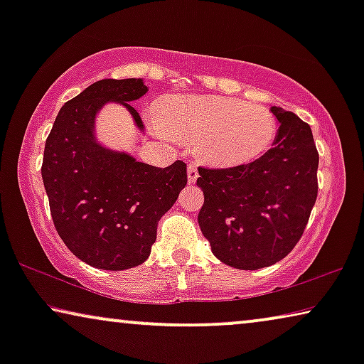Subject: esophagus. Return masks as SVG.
I'll use <instances>...</instances> for the list:
<instances>
[{
  "label": "esophagus",
  "instance_id": "34e87169",
  "mask_svg": "<svg viewBox=\"0 0 364 364\" xmlns=\"http://www.w3.org/2000/svg\"><path fill=\"white\" fill-rule=\"evenodd\" d=\"M187 177H188V182H191V183H193V182L197 181V177H198V168H197V164H196V162L188 164V167H187Z\"/></svg>",
  "mask_w": 364,
  "mask_h": 364
}]
</instances>
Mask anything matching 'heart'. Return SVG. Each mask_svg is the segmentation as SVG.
Returning <instances> with one entry per match:
<instances>
[{"mask_svg": "<svg viewBox=\"0 0 364 364\" xmlns=\"http://www.w3.org/2000/svg\"><path fill=\"white\" fill-rule=\"evenodd\" d=\"M156 122L168 136L196 142L198 156L215 166L250 161L275 136V119L265 107L228 97L166 99L159 104Z\"/></svg>", "mask_w": 364, "mask_h": 364, "instance_id": "b5f03b06", "label": "heart"}]
</instances>
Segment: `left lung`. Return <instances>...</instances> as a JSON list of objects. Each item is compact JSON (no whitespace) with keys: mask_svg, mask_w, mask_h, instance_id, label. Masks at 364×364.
I'll return each instance as SVG.
<instances>
[{"mask_svg":"<svg viewBox=\"0 0 364 364\" xmlns=\"http://www.w3.org/2000/svg\"><path fill=\"white\" fill-rule=\"evenodd\" d=\"M280 122L272 149L227 168L198 167V225L218 260L238 270L280 262L300 240L318 196V151L296 114L272 107Z\"/></svg>","mask_w":364,"mask_h":364,"instance_id":"obj_1","label":"left lung"}]
</instances>
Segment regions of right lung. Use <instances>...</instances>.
<instances>
[{
	"label": "right lung",
	"mask_w": 364,
	"mask_h": 364,
	"mask_svg": "<svg viewBox=\"0 0 364 364\" xmlns=\"http://www.w3.org/2000/svg\"><path fill=\"white\" fill-rule=\"evenodd\" d=\"M146 92L134 77L91 84L61 107L44 146L41 176L54 227L79 260L101 270L147 260L159 220L187 183L186 162L154 167L96 141V114L109 101L121 102L144 131L129 102Z\"/></svg>",
	"instance_id": "right-lung-1"
}]
</instances>
